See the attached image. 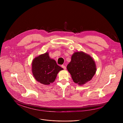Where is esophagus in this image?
Segmentation results:
<instances>
[{
    "mask_svg": "<svg viewBox=\"0 0 123 123\" xmlns=\"http://www.w3.org/2000/svg\"><path fill=\"white\" fill-rule=\"evenodd\" d=\"M62 67L64 69V70H66V66H65V65H62Z\"/></svg>",
    "mask_w": 123,
    "mask_h": 123,
    "instance_id": "1",
    "label": "esophagus"
}]
</instances>
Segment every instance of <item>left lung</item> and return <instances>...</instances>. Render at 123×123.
<instances>
[{"label":"left lung","instance_id":"8db88e82","mask_svg":"<svg viewBox=\"0 0 123 123\" xmlns=\"http://www.w3.org/2000/svg\"><path fill=\"white\" fill-rule=\"evenodd\" d=\"M67 69L73 82L80 86L92 79L97 69L92 57L83 51L75 52Z\"/></svg>","mask_w":123,"mask_h":123}]
</instances>
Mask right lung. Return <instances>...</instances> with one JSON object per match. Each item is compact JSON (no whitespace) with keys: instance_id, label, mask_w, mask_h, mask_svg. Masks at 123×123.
<instances>
[{"instance_id":"right-lung-1","label":"right lung","mask_w":123,"mask_h":123,"mask_svg":"<svg viewBox=\"0 0 123 123\" xmlns=\"http://www.w3.org/2000/svg\"><path fill=\"white\" fill-rule=\"evenodd\" d=\"M63 70L55 60L50 58L48 52L36 57L32 62V72L37 81L49 85L55 80L58 73Z\"/></svg>"}]
</instances>
